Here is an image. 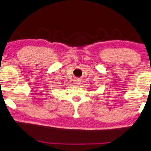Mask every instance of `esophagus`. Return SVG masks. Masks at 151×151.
Returning <instances> with one entry per match:
<instances>
[{
  "mask_svg": "<svg viewBox=\"0 0 151 151\" xmlns=\"http://www.w3.org/2000/svg\"><path fill=\"white\" fill-rule=\"evenodd\" d=\"M74 83L76 85H79L81 83V80L79 79H78V78H76V79H74Z\"/></svg>",
  "mask_w": 151,
  "mask_h": 151,
  "instance_id": "esophagus-1",
  "label": "esophagus"
}]
</instances>
